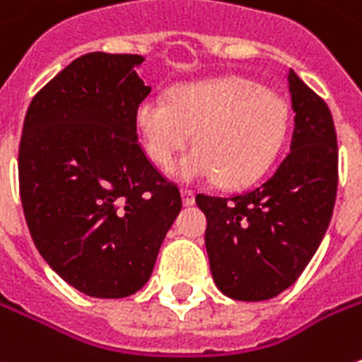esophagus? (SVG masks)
<instances>
[{
  "label": "esophagus",
  "instance_id": "1",
  "mask_svg": "<svg viewBox=\"0 0 362 362\" xmlns=\"http://www.w3.org/2000/svg\"><path fill=\"white\" fill-rule=\"evenodd\" d=\"M180 194H182V202H184V206H192V204H194V192H192V190L182 188Z\"/></svg>",
  "mask_w": 362,
  "mask_h": 362
}]
</instances>
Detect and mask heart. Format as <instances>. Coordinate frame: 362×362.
Here are the masks:
<instances>
[{"mask_svg":"<svg viewBox=\"0 0 362 362\" xmlns=\"http://www.w3.org/2000/svg\"><path fill=\"white\" fill-rule=\"evenodd\" d=\"M135 123L144 150L162 170L172 168L197 134L176 176L243 186L272 165L288 134L290 111L272 90L241 76H225L172 88L170 101L144 99Z\"/></svg>","mask_w":362,"mask_h":362,"instance_id":"b5f03b06","label":"heart"}]
</instances>
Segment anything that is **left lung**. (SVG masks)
I'll return each mask as SVG.
<instances>
[{
	"label": "left lung",
	"instance_id": "8db88e82",
	"mask_svg": "<svg viewBox=\"0 0 362 362\" xmlns=\"http://www.w3.org/2000/svg\"><path fill=\"white\" fill-rule=\"evenodd\" d=\"M293 134L272 178L230 198L198 194L216 288L261 302L288 290L306 269L332 218L338 146L328 105L290 71Z\"/></svg>",
	"mask_w": 362,
	"mask_h": 362
}]
</instances>
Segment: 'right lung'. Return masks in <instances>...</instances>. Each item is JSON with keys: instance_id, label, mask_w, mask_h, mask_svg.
Listing matches in <instances>:
<instances>
[{"instance_id": "obj_1", "label": "right lung", "mask_w": 362, "mask_h": 362, "mask_svg": "<svg viewBox=\"0 0 362 362\" xmlns=\"http://www.w3.org/2000/svg\"><path fill=\"white\" fill-rule=\"evenodd\" d=\"M137 54L90 52L32 99L18 170L25 223L44 261L90 298H125L150 279L182 209L178 186L137 141L150 95Z\"/></svg>"}]
</instances>
